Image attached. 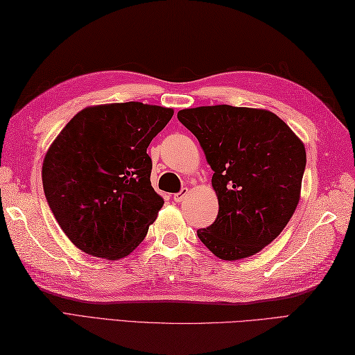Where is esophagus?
<instances>
[{"instance_id": "obj_1", "label": "esophagus", "mask_w": 355, "mask_h": 355, "mask_svg": "<svg viewBox=\"0 0 355 355\" xmlns=\"http://www.w3.org/2000/svg\"><path fill=\"white\" fill-rule=\"evenodd\" d=\"M187 192H189V191H187V187H183V189L180 191V192L173 193V201H177V202L183 201V200H184V197H186V195H187Z\"/></svg>"}]
</instances>
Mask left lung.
Listing matches in <instances>:
<instances>
[{
  "mask_svg": "<svg viewBox=\"0 0 355 355\" xmlns=\"http://www.w3.org/2000/svg\"><path fill=\"white\" fill-rule=\"evenodd\" d=\"M178 120L205 150L214 171L218 216L197 235L220 259L262 250L297 207L306 164L304 143L266 110L230 105L182 110Z\"/></svg>",
  "mask_w": 355,
  "mask_h": 355,
  "instance_id": "left-lung-1",
  "label": "left lung"
}]
</instances>
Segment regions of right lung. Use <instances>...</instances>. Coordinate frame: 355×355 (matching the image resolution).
Listing matches in <instances>:
<instances>
[{"label":"right lung","instance_id":"add662e5","mask_svg":"<svg viewBox=\"0 0 355 355\" xmlns=\"http://www.w3.org/2000/svg\"><path fill=\"white\" fill-rule=\"evenodd\" d=\"M171 108L140 102L79 111L47 150L42 186L71 243L97 258L119 259L145 239L164 205L150 186V140Z\"/></svg>","mask_w":355,"mask_h":355}]
</instances>
